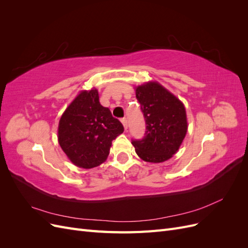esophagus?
Masks as SVG:
<instances>
[{"instance_id":"esophagus-1","label":"esophagus","mask_w":248,"mask_h":248,"mask_svg":"<svg viewBox=\"0 0 248 248\" xmlns=\"http://www.w3.org/2000/svg\"><path fill=\"white\" fill-rule=\"evenodd\" d=\"M121 122H122V124L124 126V129L127 130V128H128V122H127V119L126 118H122L121 119Z\"/></svg>"}]
</instances>
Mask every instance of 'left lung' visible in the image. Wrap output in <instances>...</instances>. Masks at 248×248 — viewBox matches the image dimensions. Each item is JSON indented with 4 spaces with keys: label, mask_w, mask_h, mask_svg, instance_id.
<instances>
[{
    "label": "left lung",
    "mask_w": 248,
    "mask_h": 248,
    "mask_svg": "<svg viewBox=\"0 0 248 248\" xmlns=\"http://www.w3.org/2000/svg\"><path fill=\"white\" fill-rule=\"evenodd\" d=\"M136 97L147 125L145 137L132 140L137 154L147 162L170 159L177 153L187 132L184 104L156 81L137 87Z\"/></svg>",
    "instance_id": "obj_1"
}]
</instances>
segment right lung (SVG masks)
Segmentation results:
<instances>
[{
    "label": "right lung",
    "mask_w": 248,
    "mask_h": 248,
    "mask_svg": "<svg viewBox=\"0 0 248 248\" xmlns=\"http://www.w3.org/2000/svg\"><path fill=\"white\" fill-rule=\"evenodd\" d=\"M124 131L122 123L99 102L98 91H81L59 122L58 140L70 161L92 169L107 160L111 141Z\"/></svg>",
    "instance_id": "right-lung-1"
}]
</instances>
